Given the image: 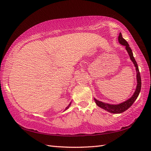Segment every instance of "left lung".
Segmentation results:
<instances>
[{
	"label": "left lung",
	"instance_id": "8db88e82",
	"mask_svg": "<svg viewBox=\"0 0 151 151\" xmlns=\"http://www.w3.org/2000/svg\"><path fill=\"white\" fill-rule=\"evenodd\" d=\"M118 41H119V43L121 45H123V46H125V49H126L128 54H129L130 58L131 61L133 62L134 66H135V67H136L137 86H136V90H135V91H134V94L132 97L128 99V100L124 101L123 102H121V103H120V104H111L106 103V102H101V101H99V100H97V99L94 98L95 103L97 104V105L99 107L104 109V110L110 112V113H112V114H121V113H123V112H124V111L128 110V109H129L131 106L133 104L134 101H135L137 99V97H138V95L140 93L141 88H142V81H141V76H140V73L139 71L138 66H137L136 61L133 56L132 49H130L129 43H127V41L124 39L123 36H122V34L121 32L119 33V35Z\"/></svg>",
	"mask_w": 151,
	"mask_h": 151
}]
</instances>
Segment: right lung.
<instances>
[{
    "label": "right lung",
    "mask_w": 151,
    "mask_h": 151,
    "mask_svg": "<svg viewBox=\"0 0 151 151\" xmlns=\"http://www.w3.org/2000/svg\"><path fill=\"white\" fill-rule=\"evenodd\" d=\"M70 104H71V102H70V103H69V104L68 106H67L66 107V108L65 109V111L66 110H67V109H68V108H69V106H70Z\"/></svg>",
    "instance_id": "obj_1"
}]
</instances>
